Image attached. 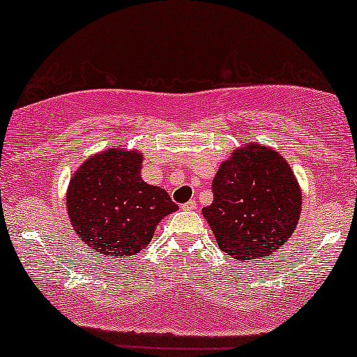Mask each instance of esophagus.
<instances>
[{"label": "esophagus", "instance_id": "esophagus-1", "mask_svg": "<svg viewBox=\"0 0 357 357\" xmlns=\"http://www.w3.org/2000/svg\"><path fill=\"white\" fill-rule=\"evenodd\" d=\"M181 208L184 209V211H192V209H196V201L195 199L188 201V203L181 204Z\"/></svg>", "mask_w": 357, "mask_h": 357}]
</instances>
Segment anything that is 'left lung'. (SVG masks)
<instances>
[{
    "label": "left lung",
    "instance_id": "left-lung-1",
    "mask_svg": "<svg viewBox=\"0 0 357 357\" xmlns=\"http://www.w3.org/2000/svg\"><path fill=\"white\" fill-rule=\"evenodd\" d=\"M213 204L203 216L218 246L239 261L264 257L298 226L301 190L282 156L249 143L236 149L213 179Z\"/></svg>",
    "mask_w": 357,
    "mask_h": 357
}]
</instances>
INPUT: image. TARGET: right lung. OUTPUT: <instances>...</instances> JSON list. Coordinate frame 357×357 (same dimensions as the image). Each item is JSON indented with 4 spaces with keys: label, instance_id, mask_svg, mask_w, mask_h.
I'll use <instances>...</instances> for the list:
<instances>
[{
    "label": "right lung",
    "instance_id": "add662e5",
    "mask_svg": "<svg viewBox=\"0 0 357 357\" xmlns=\"http://www.w3.org/2000/svg\"><path fill=\"white\" fill-rule=\"evenodd\" d=\"M141 154L109 149L84 161L68 188L76 234L98 255L126 257L146 249L162 218L178 209L169 195L141 179Z\"/></svg>",
    "mask_w": 357,
    "mask_h": 357
}]
</instances>
